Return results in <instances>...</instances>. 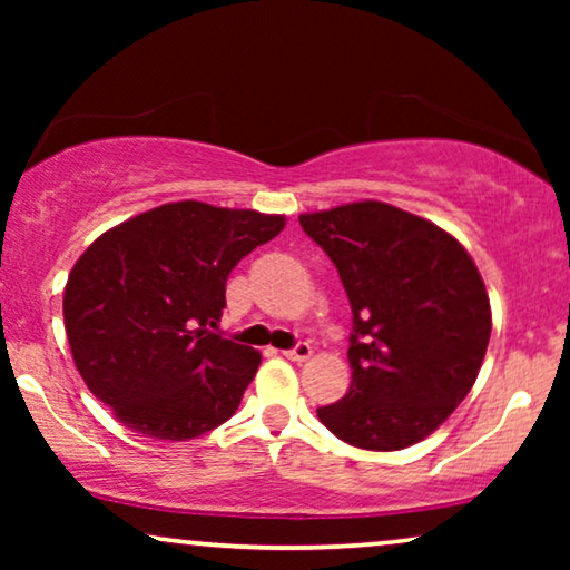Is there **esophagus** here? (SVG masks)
Returning <instances> with one entry per match:
<instances>
[{
  "label": "esophagus",
  "instance_id": "obj_1",
  "mask_svg": "<svg viewBox=\"0 0 570 570\" xmlns=\"http://www.w3.org/2000/svg\"><path fill=\"white\" fill-rule=\"evenodd\" d=\"M311 353H314V350H311L308 342H298L293 350H285V357L287 361H308Z\"/></svg>",
  "mask_w": 570,
  "mask_h": 570
}]
</instances>
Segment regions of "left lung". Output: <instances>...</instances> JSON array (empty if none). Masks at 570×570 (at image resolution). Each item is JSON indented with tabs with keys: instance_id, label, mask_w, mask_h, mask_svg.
Masks as SVG:
<instances>
[{
	"instance_id": "obj_1",
	"label": "left lung",
	"mask_w": 570,
	"mask_h": 570,
	"mask_svg": "<svg viewBox=\"0 0 570 570\" xmlns=\"http://www.w3.org/2000/svg\"><path fill=\"white\" fill-rule=\"evenodd\" d=\"M353 308V384L316 415L350 446L400 451L431 435L478 379L490 301L454 236L384 202L301 215Z\"/></svg>"
}]
</instances>
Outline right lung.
Masks as SVG:
<instances>
[{
	"label": "right lung",
	"instance_id": "obj_1",
	"mask_svg": "<svg viewBox=\"0 0 570 570\" xmlns=\"http://www.w3.org/2000/svg\"><path fill=\"white\" fill-rule=\"evenodd\" d=\"M283 215L170 202L92 240L69 272L65 326L77 371L119 423L186 441L238 410L262 355L213 332L233 267Z\"/></svg>",
	"mask_w": 570,
	"mask_h": 570
}]
</instances>
